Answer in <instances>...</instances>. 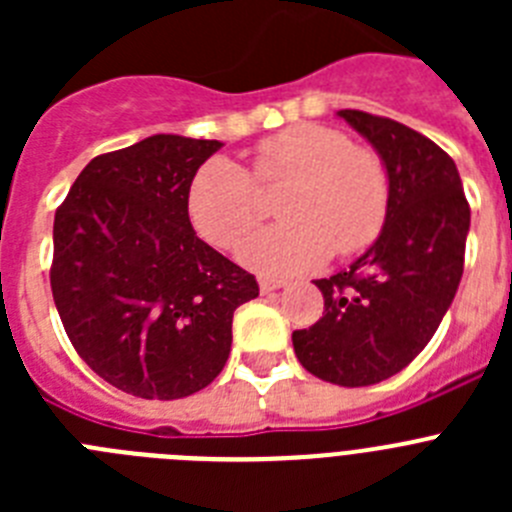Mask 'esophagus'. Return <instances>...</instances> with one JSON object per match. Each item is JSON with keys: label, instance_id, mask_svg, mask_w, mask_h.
<instances>
[{"label": "esophagus", "instance_id": "34e87169", "mask_svg": "<svg viewBox=\"0 0 512 512\" xmlns=\"http://www.w3.org/2000/svg\"><path fill=\"white\" fill-rule=\"evenodd\" d=\"M284 282L282 279H261L259 282V289L264 292V295H269V292H277V289H282Z\"/></svg>", "mask_w": 512, "mask_h": 512}]
</instances>
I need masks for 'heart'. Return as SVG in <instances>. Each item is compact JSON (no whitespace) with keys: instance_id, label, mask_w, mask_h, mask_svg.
I'll list each match as a JSON object with an SVG mask.
<instances>
[{"instance_id":"obj_1","label":"heart","mask_w":512,"mask_h":512,"mask_svg":"<svg viewBox=\"0 0 512 512\" xmlns=\"http://www.w3.org/2000/svg\"><path fill=\"white\" fill-rule=\"evenodd\" d=\"M289 182L277 212L284 223L243 246L241 259L269 277L318 269L377 241L390 212V176L372 148L354 146L343 130L297 122L253 151L251 174L230 158H210L189 187V217L217 248L241 246L264 220L261 189Z\"/></svg>"}]
</instances>
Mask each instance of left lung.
Instances as JSON below:
<instances>
[{"label": "left lung", "instance_id": "8db88e82", "mask_svg": "<svg viewBox=\"0 0 512 512\" xmlns=\"http://www.w3.org/2000/svg\"><path fill=\"white\" fill-rule=\"evenodd\" d=\"M338 115L382 156L390 212L372 248L315 279L323 318L292 333L307 372L366 387L402 372L431 341L464 274L469 202L451 156L418 130L361 110Z\"/></svg>", "mask_w": 512, "mask_h": 512}]
</instances>
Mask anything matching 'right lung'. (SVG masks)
<instances>
[{"label":"right lung","instance_id":"obj_1","mask_svg":"<svg viewBox=\"0 0 512 512\" xmlns=\"http://www.w3.org/2000/svg\"><path fill=\"white\" fill-rule=\"evenodd\" d=\"M220 140L151 135L92 158L56 210L53 302L104 382L143 400L194 395L223 372L233 312L256 277L197 238L189 187Z\"/></svg>","mask_w":512,"mask_h":512}]
</instances>
